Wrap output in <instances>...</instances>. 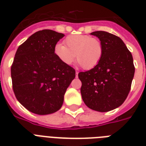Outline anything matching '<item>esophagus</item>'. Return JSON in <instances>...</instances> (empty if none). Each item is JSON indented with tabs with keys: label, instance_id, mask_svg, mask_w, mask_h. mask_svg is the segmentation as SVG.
Masks as SVG:
<instances>
[{
	"label": "esophagus",
	"instance_id": "1",
	"mask_svg": "<svg viewBox=\"0 0 146 146\" xmlns=\"http://www.w3.org/2000/svg\"><path fill=\"white\" fill-rule=\"evenodd\" d=\"M78 73H79V72L76 71V77H78Z\"/></svg>",
	"mask_w": 146,
	"mask_h": 146
}]
</instances>
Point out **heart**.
I'll list each match as a JSON object with an SVG mask.
<instances>
[{
	"instance_id": "b5f03b06",
	"label": "heart",
	"mask_w": 146,
	"mask_h": 146,
	"mask_svg": "<svg viewBox=\"0 0 146 146\" xmlns=\"http://www.w3.org/2000/svg\"><path fill=\"white\" fill-rule=\"evenodd\" d=\"M66 46L57 44L54 54L64 64L70 65L76 58L85 70H91L98 64L103 54L99 40L86 35H69L64 40Z\"/></svg>"
}]
</instances>
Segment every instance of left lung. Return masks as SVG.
Wrapping results in <instances>:
<instances>
[{"label":"left lung","mask_w":146,"mask_h":146,"mask_svg":"<svg viewBox=\"0 0 146 146\" xmlns=\"http://www.w3.org/2000/svg\"><path fill=\"white\" fill-rule=\"evenodd\" d=\"M103 47L101 60L90 70L78 74L81 95L87 107L107 112L117 108L127 98L135 73L133 56L122 39L104 31L91 33Z\"/></svg>","instance_id":"8db88e82"}]
</instances>
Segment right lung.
<instances>
[{"mask_svg":"<svg viewBox=\"0 0 146 146\" xmlns=\"http://www.w3.org/2000/svg\"><path fill=\"white\" fill-rule=\"evenodd\" d=\"M64 35L43 29L17 49L11 66L13 92L28 111L45 115L61 108L64 94L75 78V70L62 63L54 47Z\"/></svg>","mask_w":146,"mask_h":146,"instance_id":"add662e5","label":"right lung"}]
</instances>
